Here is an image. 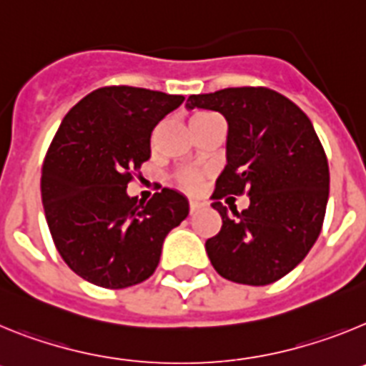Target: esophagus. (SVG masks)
Returning <instances> with one entry per match:
<instances>
[{
    "mask_svg": "<svg viewBox=\"0 0 366 366\" xmlns=\"http://www.w3.org/2000/svg\"><path fill=\"white\" fill-rule=\"evenodd\" d=\"M189 209H190V214H196L198 211H203V209H205V203L198 202V199H190Z\"/></svg>",
    "mask_w": 366,
    "mask_h": 366,
    "instance_id": "1",
    "label": "esophagus"
}]
</instances>
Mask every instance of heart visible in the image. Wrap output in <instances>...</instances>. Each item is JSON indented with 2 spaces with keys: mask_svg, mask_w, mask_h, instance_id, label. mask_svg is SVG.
I'll use <instances>...</instances> for the list:
<instances>
[{
  "mask_svg": "<svg viewBox=\"0 0 366 366\" xmlns=\"http://www.w3.org/2000/svg\"><path fill=\"white\" fill-rule=\"evenodd\" d=\"M199 115H207V113H198L194 117H199ZM176 183L181 189L196 190L199 187V183H202V176L196 170H181V172L176 174Z\"/></svg>",
  "mask_w": 366,
  "mask_h": 366,
  "instance_id": "b5f03b06",
  "label": "heart"
}]
</instances>
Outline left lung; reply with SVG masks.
<instances>
[{
	"label": "left lung",
	"mask_w": 366,
	"mask_h": 366,
	"mask_svg": "<svg viewBox=\"0 0 366 366\" xmlns=\"http://www.w3.org/2000/svg\"><path fill=\"white\" fill-rule=\"evenodd\" d=\"M187 108L219 112L229 124L227 164L212 194L222 229L205 242L212 267L236 284L277 282L304 260L325 222L330 170L312 121L269 87L190 95ZM227 193H247L248 209L227 213L219 202Z\"/></svg>",
	"instance_id": "obj_1"
}]
</instances>
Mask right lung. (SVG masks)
I'll use <instances>...</instances> for the list:
<instances>
[{
  "mask_svg": "<svg viewBox=\"0 0 366 366\" xmlns=\"http://www.w3.org/2000/svg\"><path fill=\"white\" fill-rule=\"evenodd\" d=\"M185 97L144 87L108 86L67 112L41 167V203L56 251L87 282L135 286L159 264L167 234L189 214L172 189L148 203L126 187L150 159L157 122Z\"/></svg>",
  "mask_w": 366,
  "mask_h": 366,
  "instance_id": "obj_1",
  "label": "right lung"
}]
</instances>
